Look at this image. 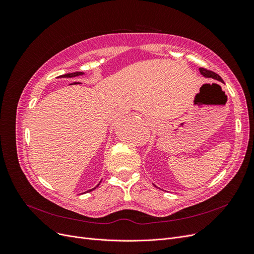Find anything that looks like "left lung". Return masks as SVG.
Here are the masks:
<instances>
[{
  "instance_id": "left-lung-1",
  "label": "left lung",
  "mask_w": 254,
  "mask_h": 254,
  "mask_svg": "<svg viewBox=\"0 0 254 254\" xmlns=\"http://www.w3.org/2000/svg\"><path fill=\"white\" fill-rule=\"evenodd\" d=\"M199 72H200V74L205 78H213V79H216V80L222 82V78L216 73H214V72L209 71V70H205V68H203V67L199 68Z\"/></svg>"
}]
</instances>
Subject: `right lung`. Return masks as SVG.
<instances>
[{
  "mask_svg": "<svg viewBox=\"0 0 254 254\" xmlns=\"http://www.w3.org/2000/svg\"><path fill=\"white\" fill-rule=\"evenodd\" d=\"M82 75H84L83 72H74V73H68V74H64V75H60L58 78H72V77H76V76H82ZM101 182H102V180L99 181V183H101ZM99 183L97 184V186H96L95 188L91 189V190H87V191H84V193H89V191L95 190V189L99 186Z\"/></svg>",
  "mask_w": 254,
  "mask_h": 254,
  "instance_id": "add662e5",
  "label": "right lung"
}]
</instances>
